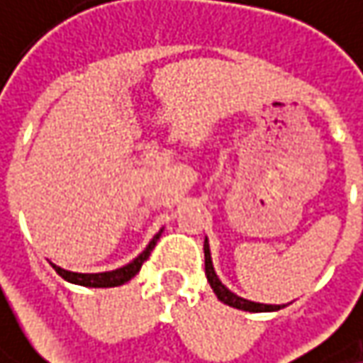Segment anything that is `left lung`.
Wrapping results in <instances>:
<instances>
[{"label":"left lung","instance_id":"left-lung-1","mask_svg":"<svg viewBox=\"0 0 363 363\" xmlns=\"http://www.w3.org/2000/svg\"><path fill=\"white\" fill-rule=\"evenodd\" d=\"M204 272H206V279H208V283H211V287H213L215 296H217L223 303L231 306V308L246 310V312H274V310H281V306H272V303H256V301H250V299L240 298V296H235L233 291H229V289L220 283V279L217 277V272H215L213 258H211V247H208V240H204Z\"/></svg>","mask_w":363,"mask_h":363}]
</instances>
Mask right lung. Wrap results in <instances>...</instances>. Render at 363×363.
Listing matches in <instances>:
<instances>
[{
  "mask_svg": "<svg viewBox=\"0 0 363 363\" xmlns=\"http://www.w3.org/2000/svg\"><path fill=\"white\" fill-rule=\"evenodd\" d=\"M163 231V229H161ZM161 231L150 240V244L146 246L140 256H136L130 264H125V267H121V269H116V271H107V272H72V271H64L62 267H55L53 264V269L55 272L65 279V281H69V283H74V285H82V287H117V285H123V283H128L136 272L143 269V262L150 256V252H152V247L157 244V240L161 238Z\"/></svg>",
  "mask_w": 363,
  "mask_h": 363,
  "instance_id": "right-lung-1",
  "label": "right lung"
}]
</instances>
